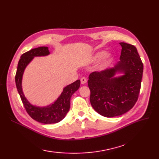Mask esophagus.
<instances>
[{
  "instance_id": "esophagus-1",
  "label": "esophagus",
  "mask_w": 159,
  "mask_h": 159,
  "mask_svg": "<svg viewBox=\"0 0 159 159\" xmlns=\"http://www.w3.org/2000/svg\"><path fill=\"white\" fill-rule=\"evenodd\" d=\"M86 83H87V79H86L85 78H81V84H85Z\"/></svg>"
}]
</instances>
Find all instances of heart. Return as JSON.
<instances>
[{
	"instance_id": "b5f03b06",
	"label": "heart",
	"mask_w": 159,
	"mask_h": 159,
	"mask_svg": "<svg viewBox=\"0 0 159 159\" xmlns=\"http://www.w3.org/2000/svg\"><path fill=\"white\" fill-rule=\"evenodd\" d=\"M104 57V58L103 61H102V63L99 65V68H103L107 67L111 62L113 60V56L111 54H106V52L102 50V51H99L93 55V56L91 57L90 61L91 62H96L100 60L101 59H102Z\"/></svg>"
}]
</instances>
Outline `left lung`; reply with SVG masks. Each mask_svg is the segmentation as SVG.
<instances>
[{
	"label": "left lung",
	"mask_w": 159,
	"mask_h": 159,
	"mask_svg": "<svg viewBox=\"0 0 159 159\" xmlns=\"http://www.w3.org/2000/svg\"><path fill=\"white\" fill-rule=\"evenodd\" d=\"M119 44L120 61L113 68L91 73L88 81L91 106L106 117L119 116L132 109L141 89L143 64L137 50L127 43ZM117 73L123 75L116 77Z\"/></svg>",
	"instance_id": "1"
}]
</instances>
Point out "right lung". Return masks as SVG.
Instances as JSON below:
<instances>
[{"instance_id": "right-lung-1", "label": "right lung", "mask_w": 159, "mask_h": 159, "mask_svg": "<svg viewBox=\"0 0 159 159\" xmlns=\"http://www.w3.org/2000/svg\"><path fill=\"white\" fill-rule=\"evenodd\" d=\"M49 54L48 48L46 46L38 47L23 54L18 61L15 76V82L18 92L20 96L24 107H25L27 113L35 121L44 124L58 123L66 117L70 108L71 95L79 89L80 86V80L67 85L55 102L46 107L35 106L28 102L23 93L22 88L24 71L34 57L36 56H46Z\"/></svg>"}]
</instances>
